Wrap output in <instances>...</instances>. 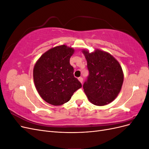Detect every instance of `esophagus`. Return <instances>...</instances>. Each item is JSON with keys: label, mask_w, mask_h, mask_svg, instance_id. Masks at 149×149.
Wrapping results in <instances>:
<instances>
[{"label": "esophagus", "mask_w": 149, "mask_h": 149, "mask_svg": "<svg viewBox=\"0 0 149 149\" xmlns=\"http://www.w3.org/2000/svg\"><path fill=\"white\" fill-rule=\"evenodd\" d=\"M78 80L79 81V82H80L81 83H83V78H81V77H79V78H78Z\"/></svg>", "instance_id": "obj_1"}]
</instances>
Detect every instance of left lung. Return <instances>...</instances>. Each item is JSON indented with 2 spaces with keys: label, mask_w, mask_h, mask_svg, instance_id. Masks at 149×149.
Returning <instances> with one entry per match:
<instances>
[{
  "label": "left lung",
  "mask_w": 149,
  "mask_h": 149,
  "mask_svg": "<svg viewBox=\"0 0 149 149\" xmlns=\"http://www.w3.org/2000/svg\"><path fill=\"white\" fill-rule=\"evenodd\" d=\"M89 72L83 84L89 101L99 106L113 101L120 91L124 73L119 63L108 52L96 49L89 53L83 49Z\"/></svg>",
  "instance_id": "left-lung-1"
}]
</instances>
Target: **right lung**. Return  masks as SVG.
Wrapping results in <instances>:
<instances>
[{
    "mask_svg": "<svg viewBox=\"0 0 149 149\" xmlns=\"http://www.w3.org/2000/svg\"><path fill=\"white\" fill-rule=\"evenodd\" d=\"M74 49L65 45L48 49L33 68V81L39 95L47 102L60 106L69 101L82 85L74 78L70 63Z\"/></svg>",
    "mask_w": 149,
    "mask_h": 149,
    "instance_id": "add662e5",
    "label": "right lung"
}]
</instances>
